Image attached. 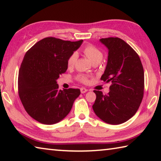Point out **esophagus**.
<instances>
[{"mask_svg":"<svg viewBox=\"0 0 161 161\" xmlns=\"http://www.w3.org/2000/svg\"><path fill=\"white\" fill-rule=\"evenodd\" d=\"M80 91H81V94H84V93H86L87 91H88V89H86V88H84V87H81V88L80 89Z\"/></svg>","mask_w":161,"mask_h":161,"instance_id":"34e87169","label":"esophagus"}]
</instances>
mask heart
Segmentation results:
<instances>
[{"instance_id":"1","label":"heart","mask_w":161,"mask_h":161,"mask_svg":"<svg viewBox=\"0 0 161 161\" xmlns=\"http://www.w3.org/2000/svg\"><path fill=\"white\" fill-rule=\"evenodd\" d=\"M82 53L92 63H99L103 58V53L102 50L92 44H87L82 48ZM77 59V54L73 53L67 59L68 67H73L75 66ZM77 80L81 83L87 84L89 82V77L86 75H80L77 77Z\"/></svg>"}]
</instances>
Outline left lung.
<instances>
[{
	"label": "left lung",
	"instance_id": "left-lung-1",
	"mask_svg": "<svg viewBox=\"0 0 161 161\" xmlns=\"http://www.w3.org/2000/svg\"><path fill=\"white\" fill-rule=\"evenodd\" d=\"M108 50L107 67L101 80L111 82L107 94L94 90L96 100L92 106L96 115L106 123H124L134 115L142 102L144 71L139 56L121 38H102Z\"/></svg>",
	"mask_w": 161,
	"mask_h": 161
}]
</instances>
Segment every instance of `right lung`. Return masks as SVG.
Listing matches in <instances>:
<instances>
[{
  "instance_id": "add662e5",
  "label": "right lung",
  "mask_w": 161,
  "mask_h": 161,
  "mask_svg": "<svg viewBox=\"0 0 161 161\" xmlns=\"http://www.w3.org/2000/svg\"><path fill=\"white\" fill-rule=\"evenodd\" d=\"M83 40L45 37L27 52L18 75V94L23 107L40 123H58L72 109L80 89L59 90L57 80L67 69V59Z\"/></svg>"
}]
</instances>
